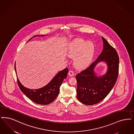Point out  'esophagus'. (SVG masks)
<instances>
[{
  "instance_id": "esophagus-1",
  "label": "esophagus",
  "mask_w": 134,
  "mask_h": 134,
  "mask_svg": "<svg viewBox=\"0 0 134 134\" xmlns=\"http://www.w3.org/2000/svg\"><path fill=\"white\" fill-rule=\"evenodd\" d=\"M74 74V72L72 70H70L68 72V75H69L70 76H73Z\"/></svg>"
}]
</instances>
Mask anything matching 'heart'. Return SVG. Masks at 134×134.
Listing matches in <instances>:
<instances>
[{
    "instance_id": "heart-1",
    "label": "heart",
    "mask_w": 134,
    "mask_h": 134,
    "mask_svg": "<svg viewBox=\"0 0 134 134\" xmlns=\"http://www.w3.org/2000/svg\"><path fill=\"white\" fill-rule=\"evenodd\" d=\"M95 53V46L91 41L87 42L77 38L68 46L67 54L70 58H75L74 64L76 68L84 69L91 64Z\"/></svg>"
}]
</instances>
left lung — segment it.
Masks as SVG:
<instances>
[{
    "label": "left lung",
    "instance_id": "1",
    "mask_svg": "<svg viewBox=\"0 0 134 134\" xmlns=\"http://www.w3.org/2000/svg\"><path fill=\"white\" fill-rule=\"evenodd\" d=\"M103 49L96 61L86 69L76 76L77 98L87 105H92L102 101L111 91L118 78L119 58L115 48L102 37ZM103 61L107 65V73L98 77L93 71L96 65Z\"/></svg>",
    "mask_w": 134,
    "mask_h": 134
}]
</instances>
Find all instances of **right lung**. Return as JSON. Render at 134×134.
I'll use <instances>...</instances> for the list:
<instances>
[{"instance_id":"right-lung-1","label":"right lung","mask_w":134,"mask_h":134,"mask_svg":"<svg viewBox=\"0 0 134 134\" xmlns=\"http://www.w3.org/2000/svg\"><path fill=\"white\" fill-rule=\"evenodd\" d=\"M36 36H44L42 35H35L31 38L29 41L32 38ZM15 70L16 73V66L15 63ZM68 73V69L67 68L59 71L55 76L48 84L46 86L38 89H30L22 85L20 82L18 77L17 78L18 85L21 91L30 99L33 102L40 105H47L53 101L59 94L60 87L64 79L66 78Z\"/></svg>"}]
</instances>
